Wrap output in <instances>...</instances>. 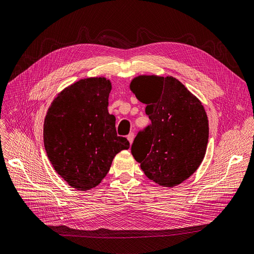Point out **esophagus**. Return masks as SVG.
I'll return each instance as SVG.
<instances>
[{"instance_id":"obj_1","label":"esophagus","mask_w":254,"mask_h":254,"mask_svg":"<svg viewBox=\"0 0 254 254\" xmlns=\"http://www.w3.org/2000/svg\"><path fill=\"white\" fill-rule=\"evenodd\" d=\"M127 139L129 140V143H130V144H132V143H133V139H134V133H130V134H128Z\"/></svg>"}]
</instances>
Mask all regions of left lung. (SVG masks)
<instances>
[{
  "mask_svg": "<svg viewBox=\"0 0 254 254\" xmlns=\"http://www.w3.org/2000/svg\"><path fill=\"white\" fill-rule=\"evenodd\" d=\"M130 90L147 105L151 125L134 138L131 153L145 175L173 188L187 180L203 160L208 119L201 101L172 76L139 75Z\"/></svg>",
  "mask_w": 254,
  "mask_h": 254,
  "instance_id": "left-lung-1",
  "label": "left lung"
}]
</instances>
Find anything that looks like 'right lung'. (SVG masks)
Returning <instances> with one entry per match:
<instances>
[{"instance_id": "obj_1", "label": "right lung", "mask_w": 254, "mask_h": 254, "mask_svg": "<svg viewBox=\"0 0 254 254\" xmlns=\"http://www.w3.org/2000/svg\"><path fill=\"white\" fill-rule=\"evenodd\" d=\"M110 80L80 79L64 88L51 103L44 123V143L56 173L79 190L96 188L115 156L128 150L118 136L116 118L108 113Z\"/></svg>"}]
</instances>
